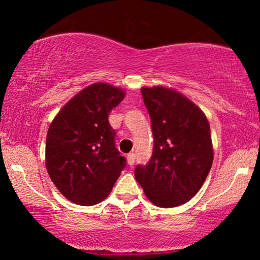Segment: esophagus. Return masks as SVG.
Returning <instances> with one entry per match:
<instances>
[{
	"label": "esophagus",
	"instance_id": "esophagus-1",
	"mask_svg": "<svg viewBox=\"0 0 260 260\" xmlns=\"http://www.w3.org/2000/svg\"><path fill=\"white\" fill-rule=\"evenodd\" d=\"M127 165L129 166H133L135 163V159H136V155L134 154V152H130V154H127Z\"/></svg>",
	"mask_w": 260,
	"mask_h": 260
}]
</instances>
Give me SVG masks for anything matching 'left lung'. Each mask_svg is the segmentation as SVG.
I'll return each instance as SVG.
<instances>
[{
	"label": "left lung",
	"instance_id": "1",
	"mask_svg": "<svg viewBox=\"0 0 260 260\" xmlns=\"http://www.w3.org/2000/svg\"><path fill=\"white\" fill-rule=\"evenodd\" d=\"M151 119L150 161L135 168L145 195L158 207H176L198 193L213 163L211 127L205 113L172 88L142 87Z\"/></svg>",
	"mask_w": 260,
	"mask_h": 260
}]
</instances>
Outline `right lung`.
<instances>
[{
	"label": "right lung",
	"mask_w": 260,
	"mask_h": 260,
	"mask_svg": "<svg viewBox=\"0 0 260 260\" xmlns=\"http://www.w3.org/2000/svg\"><path fill=\"white\" fill-rule=\"evenodd\" d=\"M124 91L105 83L81 90L60 110L46 140V168L67 200L92 206L111 193L126 159L115 145L109 113Z\"/></svg>",
	"instance_id": "add662e5"
}]
</instances>
